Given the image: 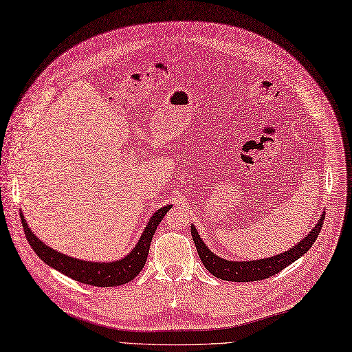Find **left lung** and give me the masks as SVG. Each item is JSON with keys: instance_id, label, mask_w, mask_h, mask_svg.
I'll return each instance as SVG.
<instances>
[{"instance_id": "left-lung-1", "label": "left lung", "mask_w": 352, "mask_h": 352, "mask_svg": "<svg viewBox=\"0 0 352 352\" xmlns=\"http://www.w3.org/2000/svg\"><path fill=\"white\" fill-rule=\"evenodd\" d=\"M323 219H324V212L320 214V219L318 220L315 228L311 229L300 242L294 245L293 248L274 256L252 259V261H229V259H225L222 256L213 254L209 248H207V245L203 242L200 233L197 232L194 225H191V236L194 243H196V248L203 265L206 267L207 271L210 272V274L225 281H238V283L258 281V280H264L271 276L278 274L281 270L293 264L296 259L303 256L310 250V246L314 245V242L316 241L318 235L320 233Z\"/></svg>"}]
</instances>
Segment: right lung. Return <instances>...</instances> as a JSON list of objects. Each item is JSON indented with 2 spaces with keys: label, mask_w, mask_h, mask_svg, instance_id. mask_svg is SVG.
<instances>
[{
  "label": "right lung",
  "mask_w": 352,
  "mask_h": 352,
  "mask_svg": "<svg viewBox=\"0 0 352 352\" xmlns=\"http://www.w3.org/2000/svg\"><path fill=\"white\" fill-rule=\"evenodd\" d=\"M171 207L173 204H168L156 210L148 220L146 228L142 232V235L133 246V250L126 256L116 259V261L111 263L85 261V259L72 258L69 255L58 252L56 250L50 248V246L42 242V239H38L34 235V232H32L28 222H25L21 210L20 217L24 229V235L28 238L33 251L49 267L55 268L56 271L62 272V274L82 284L96 285V287H114V285H122L132 281L142 271V268L145 267L153 233Z\"/></svg>",
  "instance_id": "obj_1"
}]
</instances>
